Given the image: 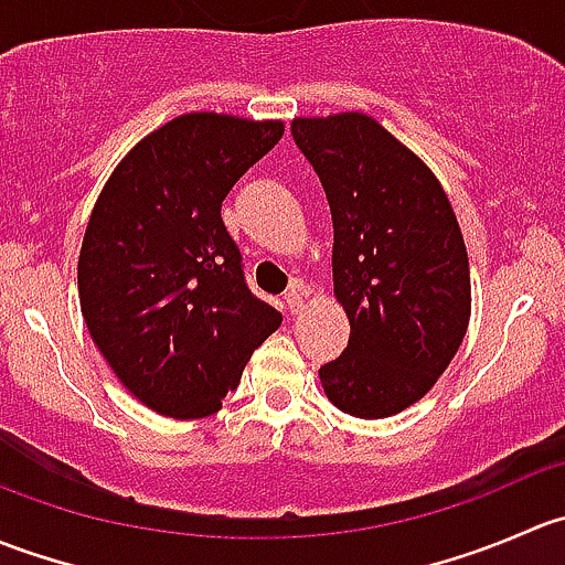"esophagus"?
<instances>
[{
  "instance_id": "34e87169",
  "label": "esophagus",
  "mask_w": 565,
  "mask_h": 565,
  "mask_svg": "<svg viewBox=\"0 0 565 565\" xmlns=\"http://www.w3.org/2000/svg\"><path fill=\"white\" fill-rule=\"evenodd\" d=\"M284 303H287V309L292 311V315H298V311L303 309V284L292 281V287L284 295Z\"/></svg>"
}]
</instances>
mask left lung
<instances>
[{"mask_svg":"<svg viewBox=\"0 0 565 565\" xmlns=\"http://www.w3.org/2000/svg\"><path fill=\"white\" fill-rule=\"evenodd\" d=\"M333 215V292L350 341L319 369L355 418L402 413L437 383L470 319V265L446 191L366 114L295 119Z\"/></svg>","mask_w":565,"mask_h":565,"instance_id":"1","label":"left lung"}]
</instances>
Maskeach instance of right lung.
Here are the masks:
<instances>
[{
	"instance_id": "add662e5",
	"label": "right lung",
	"mask_w": 565,
	"mask_h": 565,
	"mask_svg": "<svg viewBox=\"0 0 565 565\" xmlns=\"http://www.w3.org/2000/svg\"><path fill=\"white\" fill-rule=\"evenodd\" d=\"M281 136L284 122L182 114L125 156L95 202L78 254L84 322L156 413L213 415L281 324L248 289L221 218L226 193Z\"/></svg>"
}]
</instances>
